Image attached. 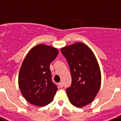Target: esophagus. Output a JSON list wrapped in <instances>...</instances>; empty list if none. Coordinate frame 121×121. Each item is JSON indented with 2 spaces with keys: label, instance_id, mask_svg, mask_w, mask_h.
Masks as SVG:
<instances>
[{
  "label": "esophagus",
  "instance_id": "obj_1",
  "mask_svg": "<svg viewBox=\"0 0 121 121\" xmlns=\"http://www.w3.org/2000/svg\"><path fill=\"white\" fill-rule=\"evenodd\" d=\"M59 86H60V88H63V83L62 82L59 83Z\"/></svg>",
  "mask_w": 121,
  "mask_h": 121
}]
</instances>
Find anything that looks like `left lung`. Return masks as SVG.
<instances>
[{
	"label": "left lung",
	"mask_w": 121,
	"mask_h": 121,
	"mask_svg": "<svg viewBox=\"0 0 121 121\" xmlns=\"http://www.w3.org/2000/svg\"><path fill=\"white\" fill-rule=\"evenodd\" d=\"M61 51L72 75V85L66 88L69 100L75 107H84L94 100L100 88L101 73L95 56L82 43L65 46Z\"/></svg>",
	"instance_id": "8db88e82"
}]
</instances>
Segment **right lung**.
<instances>
[{"label":"right lung","instance_id":"add662e5","mask_svg":"<svg viewBox=\"0 0 121 121\" xmlns=\"http://www.w3.org/2000/svg\"><path fill=\"white\" fill-rule=\"evenodd\" d=\"M58 55L56 48L40 44L24 60L18 83L22 95L31 104L43 107L53 101L58 87L52 82L49 65Z\"/></svg>","mask_w":121,"mask_h":121}]
</instances>
